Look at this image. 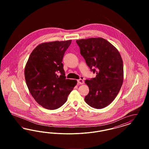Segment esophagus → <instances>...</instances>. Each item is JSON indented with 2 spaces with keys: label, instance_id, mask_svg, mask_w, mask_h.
Instances as JSON below:
<instances>
[{
  "label": "esophagus",
  "instance_id": "obj_1",
  "mask_svg": "<svg viewBox=\"0 0 149 149\" xmlns=\"http://www.w3.org/2000/svg\"><path fill=\"white\" fill-rule=\"evenodd\" d=\"M78 83H79L80 84H84V78L83 77H81L80 79L78 80Z\"/></svg>",
  "mask_w": 149,
  "mask_h": 149
}]
</instances>
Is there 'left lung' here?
<instances>
[{
    "instance_id": "left-lung-1",
    "label": "left lung",
    "mask_w": 149,
    "mask_h": 149,
    "mask_svg": "<svg viewBox=\"0 0 149 149\" xmlns=\"http://www.w3.org/2000/svg\"><path fill=\"white\" fill-rule=\"evenodd\" d=\"M76 42L86 64L97 74L85 81L89 89L85 102L94 108H104L113 101L122 85L123 65L120 54L112 44L101 37Z\"/></svg>"
}]
</instances>
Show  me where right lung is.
<instances>
[{
    "mask_svg": "<svg viewBox=\"0 0 149 149\" xmlns=\"http://www.w3.org/2000/svg\"><path fill=\"white\" fill-rule=\"evenodd\" d=\"M71 43V40L42 43L32 51L26 64L24 77L29 91L45 108L62 106L77 84L76 80L65 79L62 63Z\"/></svg>",
    "mask_w": 149,
    "mask_h": 149,
    "instance_id": "right-lung-1",
    "label": "right lung"
}]
</instances>
